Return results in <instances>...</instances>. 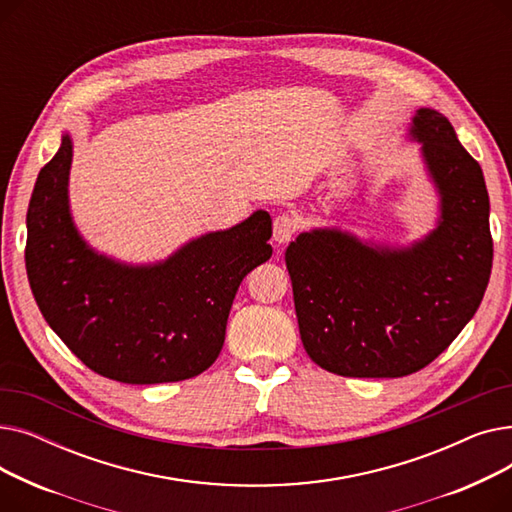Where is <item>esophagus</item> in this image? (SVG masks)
Instances as JSON below:
<instances>
[{"mask_svg":"<svg viewBox=\"0 0 512 512\" xmlns=\"http://www.w3.org/2000/svg\"><path fill=\"white\" fill-rule=\"evenodd\" d=\"M297 230H299V220L290 213H280L274 220V240L278 245H286V242L297 234Z\"/></svg>","mask_w":512,"mask_h":512,"instance_id":"1","label":"esophagus"}]
</instances>
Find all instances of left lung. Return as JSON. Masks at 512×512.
<instances>
[{
  "instance_id": "left-lung-1",
  "label": "left lung",
  "mask_w": 512,
  "mask_h": 512,
  "mask_svg": "<svg viewBox=\"0 0 512 512\" xmlns=\"http://www.w3.org/2000/svg\"><path fill=\"white\" fill-rule=\"evenodd\" d=\"M411 137L440 195L436 230L394 249L317 228L284 255L305 351L344 378L423 369L469 324L490 282L494 242L481 166L429 107L417 110Z\"/></svg>"
}]
</instances>
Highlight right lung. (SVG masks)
<instances>
[{"mask_svg": "<svg viewBox=\"0 0 512 512\" xmlns=\"http://www.w3.org/2000/svg\"><path fill=\"white\" fill-rule=\"evenodd\" d=\"M72 139L37 176L26 213V274L35 301L89 369L124 384L195 378L218 359L236 290L272 257L267 211L186 242L166 261L126 265L95 253L68 205Z\"/></svg>", "mask_w": 512, "mask_h": 512, "instance_id": "right-lung-1", "label": "right lung"}]
</instances>
